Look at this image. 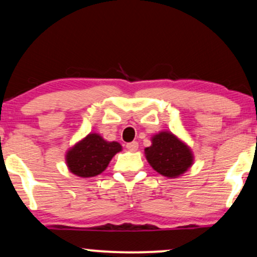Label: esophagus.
<instances>
[{"label":"esophagus","mask_w":257,"mask_h":257,"mask_svg":"<svg viewBox=\"0 0 257 257\" xmlns=\"http://www.w3.org/2000/svg\"><path fill=\"white\" fill-rule=\"evenodd\" d=\"M125 147L128 148L129 151H137L138 147H139V144L137 141H133V142H128V144L125 145Z\"/></svg>","instance_id":"obj_1"}]
</instances>
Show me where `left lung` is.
Returning <instances> with one entry per match:
<instances>
[{
	"instance_id": "1",
	"label": "left lung",
	"mask_w": 257,
	"mask_h": 257,
	"mask_svg": "<svg viewBox=\"0 0 257 257\" xmlns=\"http://www.w3.org/2000/svg\"><path fill=\"white\" fill-rule=\"evenodd\" d=\"M151 166L166 177H177L193 163L190 150L171 133H159L152 139V146L145 150Z\"/></svg>"
}]
</instances>
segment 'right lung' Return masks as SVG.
Masks as SVG:
<instances>
[{
  "instance_id": "right-lung-1",
  "label": "right lung",
  "mask_w": 257,
  "mask_h": 257,
  "mask_svg": "<svg viewBox=\"0 0 257 257\" xmlns=\"http://www.w3.org/2000/svg\"><path fill=\"white\" fill-rule=\"evenodd\" d=\"M119 151L118 142H106L98 134H89L68 152V168L80 177H93L106 169Z\"/></svg>"
}]
</instances>
